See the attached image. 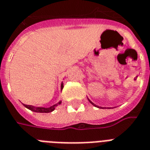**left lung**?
<instances>
[{
	"label": "left lung",
	"mask_w": 150,
	"mask_h": 150,
	"mask_svg": "<svg viewBox=\"0 0 150 150\" xmlns=\"http://www.w3.org/2000/svg\"><path fill=\"white\" fill-rule=\"evenodd\" d=\"M88 100H89V103H91L93 105L94 107H98V108H100V109H105V108H106V107H99V106H97V105H96V104H95V103H93V102H92L91 100H89V98H88ZM107 109H110V108H108V107H107Z\"/></svg>",
	"instance_id": "8db88e82"
}]
</instances>
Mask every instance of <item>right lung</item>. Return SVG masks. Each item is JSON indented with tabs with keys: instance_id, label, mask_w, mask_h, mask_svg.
Masks as SVG:
<instances>
[{
	"instance_id": "right-lung-1",
	"label": "right lung",
	"mask_w": 150,
	"mask_h": 150,
	"mask_svg": "<svg viewBox=\"0 0 150 150\" xmlns=\"http://www.w3.org/2000/svg\"><path fill=\"white\" fill-rule=\"evenodd\" d=\"M64 87V84L63 82H61V89L62 90ZM61 103V100H60L56 104L53 105L51 107H34V106H32V105H26L24 104V103H22V104L24 105V107H25L27 109L30 110L32 111L33 112H36V113H50V112L54 111V109L56 108V107H57L58 105H60Z\"/></svg>"
}]
</instances>
